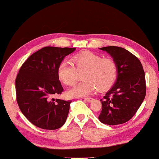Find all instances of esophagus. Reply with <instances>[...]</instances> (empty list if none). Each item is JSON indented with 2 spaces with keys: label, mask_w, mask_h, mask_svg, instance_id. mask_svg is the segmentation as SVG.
<instances>
[{
  "label": "esophagus",
  "mask_w": 159,
  "mask_h": 159,
  "mask_svg": "<svg viewBox=\"0 0 159 159\" xmlns=\"http://www.w3.org/2000/svg\"><path fill=\"white\" fill-rule=\"evenodd\" d=\"M84 99H85L86 101H87V102H91V101H92V100H93L91 98H85Z\"/></svg>",
  "instance_id": "obj_1"
}]
</instances>
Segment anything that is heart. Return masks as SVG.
<instances>
[{
  "mask_svg": "<svg viewBox=\"0 0 159 159\" xmlns=\"http://www.w3.org/2000/svg\"><path fill=\"white\" fill-rule=\"evenodd\" d=\"M72 62L74 64L70 61H63L57 70L58 78L66 85L73 84L77 79L78 72H84V80L68 91L70 97L89 96L96 87L99 90L107 89L116 79L117 66L111 58H103L94 53L84 52L75 56Z\"/></svg>",
  "mask_w": 159,
  "mask_h": 159,
  "instance_id": "obj_1",
  "label": "heart"
}]
</instances>
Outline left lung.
Instances as JSON below:
<instances>
[{"label": "left lung", "instance_id": "left-lung-1", "mask_svg": "<svg viewBox=\"0 0 159 159\" xmlns=\"http://www.w3.org/2000/svg\"><path fill=\"white\" fill-rule=\"evenodd\" d=\"M108 53L117 66V76L112 87L101 99L98 119L102 124L118 125L129 121L143 103L146 95L145 75L140 60L122 47L100 48Z\"/></svg>", "mask_w": 159, "mask_h": 159}]
</instances>
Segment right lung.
Returning a JSON list of instances; mask_svg holds the SVG:
<instances>
[{"instance_id":"1","label":"right lung","mask_w":159,"mask_h":159,"mask_svg":"<svg viewBox=\"0 0 159 159\" xmlns=\"http://www.w3.org/2000/svg\"><path fill=\"white\" fill-rule=\"evenodd\" d=\"M75 48L45 47L30 56L21 66L15 80L16 101L30 123L46 130L65 124L71 101L52 98L63 91L57 70Z\"/></svg>"}]
</instances>
